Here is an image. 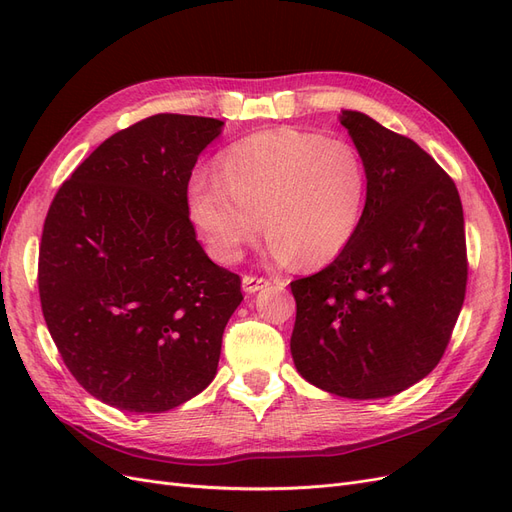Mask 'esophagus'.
Wrapping results in <instances>:
<instances>
[{
  "label": "esophagus",
  "mask_w": 512,
  "mask_h": 512,
  "mask_svg": "<svg viewBox=\"0 0 512 512\" xmlns=\"http://www.w3.org/2000/svg\"><path fill=\"white\" fill-rule=\"evenodd\" d=\"M269 284L271 282L265 280V277H256V275H243V280H241V286H243V290L247 294H254V292H258L262 288H267Z\"/></svg>",
  "instance_id": "esophagus-1"
}]
</instances>
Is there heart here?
Returning <instances> with one entry per match:
<instances>
[{
	"label": "heart",
	"instance_id": "1",
	"mask_svg": "<svg viewBox=\"0 0 512 512\" xmlns=\"http://www.w3.org/2000/svg\"><path fill=\"white\" fill-rule=\"evenodd\" d=\"M367 166L352 143L294 128L262 130L230 145L215 177L185 190L188 218L207 254L230 265L262 224L275 262L329 265L361 228Z\"/></svg>",
	"mask_w": 512,
	"mask_h": 512
}]
</instances>
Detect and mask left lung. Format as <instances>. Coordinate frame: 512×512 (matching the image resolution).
Segmentation results:
<instances>
[{
  "label": "left lung",
  "instance_id": "obj_1",
  "mask_svg": "<svg viewBox=\"0 0 512 512\" xmlns=\"http://www.w3.org/2000/svg\"><path fill=\"white\" fill-rule=\"evenodd\" d=\"M367 166L359 232L329 267L290 284L299 374L348 399H382L429 376L466 297L463 209L453 179L410 138L342 111Z\"/></svg>",
  "mask_w": 512,
  "mask_h": 512
}]
</instances>
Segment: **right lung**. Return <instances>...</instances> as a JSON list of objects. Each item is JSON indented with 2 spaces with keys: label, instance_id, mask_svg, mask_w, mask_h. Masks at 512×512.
Instances as JSON below:
<instances>
[{
  "label": "right lung",
  "instance_id": "obj_1",
  "mask_svg": "<svg viewBox=\"0 0 512 512\" xmlns=\"http://www.w3.org/2000/svg\"><path fill=\"white\" fill-rule=\"evenodd\" d=\"M224 121L153 115L113 134L46 213L38 288L70 374L104 404L156 414L205 391L243 301L185 209L192 168Z\"/></svg>",
  "mask_w": 512,
  "mask_h": 512
}]
</instances>
